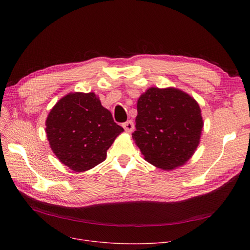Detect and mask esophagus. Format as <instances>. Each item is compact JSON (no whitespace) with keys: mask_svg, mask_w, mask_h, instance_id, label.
<instances>
[{"mask_svg":"<svg viewBox=\"0 0 250 250\" xmlns=\"http://www.w3.org/2000/svg\"><path fill=\"white\" fill-rule=\"evenodd\" d=\"M123 127L125 129V132H127V133H132L133 130H134L135 125H134V123H133L132 121H128V122H126V123H125V124H123Z\"/></svg>","mask_w":250,"mask_h":250,"instance_id":"1","label":"esophagus"}]
</instances>
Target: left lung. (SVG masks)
<instances>
[{
  "label": "left lung",
  "mask_w": 250,
  "mask_h": 250,
  "mask_svg": "<svg viewBox=\"0 0 250 250\" xmlns=\"http://www.w3.org/2000/svg\"><path fill=\"white\" fill-rule=\"evenodd\" d=\"M133 140L144 159L162 170L185 165L201 142L199 103L174 87H151L139 97Z\"/></svg>",
  "instance_id": "8db88e82"
}]
</instances>
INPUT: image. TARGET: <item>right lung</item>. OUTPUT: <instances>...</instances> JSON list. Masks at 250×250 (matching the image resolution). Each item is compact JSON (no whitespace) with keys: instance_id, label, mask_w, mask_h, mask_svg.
Segmentation results:
<instances>
[{"instance_id":"1","label":"right lung","mask_w":250,"mask_h":250,"mask_svg":"<svg viewBox=\"0 0 250 250\" xmlns=\"http://www.w3.org/2000/svg\"><path fill=\"white\" fill-rule=\"evenodd\" d=\"M45 126L51 151L75 172L103 162L116 137L124 132L94 92L64 95L50 109Z\"/></svg>"}]
</instances>
